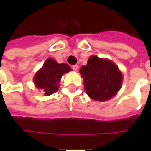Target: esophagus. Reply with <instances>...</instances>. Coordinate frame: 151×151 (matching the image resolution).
<instances>
[{"label":"esophagus","mask_w":151,"mask_h":151,"mask_svg":"<svg viewBox=\"0 0 151 151\" xmlns=\"http://www.w3.org/2000/svg\"><path fill=\"white\" fill-rule=\"evenodd\" d=\"M79 66L77 65H72V69L74 70H78Z\"/></svg>","instance_id":"obj_1"}]
</instances>
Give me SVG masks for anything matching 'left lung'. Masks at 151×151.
Masks as SVG:
<instances>
[{"instance_id":"1","label":"left lung","mask_w":151,"mask_h":151,"mask_svg":"<svg viewBox=\"0 0 151 151\" xmlns=\"http://www.w3.org/2000/svg\"><path fill=\"white\" fill-rule=\"evenodd\" d=\"M85 90L93 100L104 101L113 97L122 84V74L117 65L107 60L91 56L87 65L81 68Z\"/></svg>"}]
</instances>
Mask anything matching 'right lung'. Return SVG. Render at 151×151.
Instances as JSON below:
<instances>
[{
    "instance_id": "1",
    "label": "right lung",
    "mask_w": 151,
    "mask_h": 151,
    "mask_svg": "<svg viewBox=\"0 0 151 151\" xmlns=\"http://www.w3.org/2000/svg\"><path fill=\"white\" fill-rule=\"evenodd\" d=\"M71 69L66 64H58L53 59H48L44 66L34 76V83L38 88L43 89L44 94L49 96L59 88V82L65 73Z\"/></svg>"
}]
</instances>
